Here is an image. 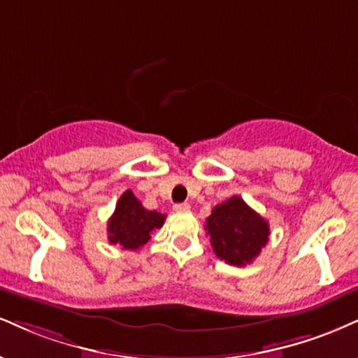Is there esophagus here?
<instances>
[{
    "instance_id": "34e87169",
    "label": "esophagus",
    "mask_w": 358,
    "mask_h": 358,
    "mask_svg": "<svg viewBox=\"0 0 358 358\" xmlns=\"http://www.w3.org/2000/svg\"><path fill=\"white\" fill-rule=\"evenodd\" d=\"M173 210L175 212H188V210H190V203H176L175 206H173Z\"/></svg>"
}]
</instances>
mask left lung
<instances>
[{"label": "left lung", "mask_w": 358, "mask_h": 358, "mask_svg": "<svg viewBox=\"0 0 358 358\" xmlns=\"http://www.w3.org/2000/svg\"><path fill=\"white\" fill-rule=\"evenodd\" d=\"M205 230L215 255L235 266L252 264L270 235L268 222L236 195L215 206L206 218Z\"/></svg>", "instance_id": "8db88e82"}]
</instances>
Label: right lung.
Wrapping results in <instances>:
<instances>
[{"label": "right lung", "instance_id": "right-lung-1", "mask_svg": "<svg viewBox=\"0 0 358 358\" xmlns=\"http://www.w3.org/2000/svg\"><path fill=\"white\" fill-rule=\"evenodd\" d=\"M166 215L157 210H146L141 201L127 190L120 196L115 213L108 220L110 243L123 250H138L152 238V231L162 228Z\"/></svg>", "mask_w": 358, "mask_h": 358}]
</instances>
